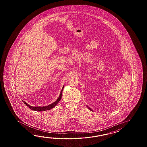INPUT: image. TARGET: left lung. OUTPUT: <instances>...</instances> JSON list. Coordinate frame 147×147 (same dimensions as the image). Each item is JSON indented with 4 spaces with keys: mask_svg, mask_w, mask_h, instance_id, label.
Masks as SVG:
<instances>
[{
    "mask_svg": "<svg viewBox=\"0 0 147 147\" xmlns=\"http://www.w3.org/2000/svg\"><path fill=\"white\" fill-rule=\"evenodd\" d=\"M87 107H88V109H89L90 110H91V111H93V110H92L90 108V107H89L88 106H87Z\"/></svg>",
    "mask_w": 147,
    "mask_h": 147,
    "instance_id": "left-lung-1",
    "label": "left lung"
}]
</instances>
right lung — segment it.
I'll return each instance as SVG.
<instances>
[{"label":"right lung","instance_id":"right-lung-1","mask_svg":"<svg viewBox=\"0 0 147 147\" xmlns=\"http://www.w3.org/2000/svg\"><path fill=\"white\" fill-rule=\"evenodd\" d=\"M64 88V86H63V88H62V90L60 92V94L59 96L58 97V98L57 99V100L55 101L53 103L50 104L49 105H48L47 106H44V107H34L31 106L30 105H29V104L26 102L24 101H22L23 102L25 103V105L30 109L31 110H34V111H46V110H48L51 109L55 107L58 104V103L59 102L60 100L61 99V96H62V92H63V89Z\"/></svg>","mask_w":147,"mask_h":147}]
</instances>
